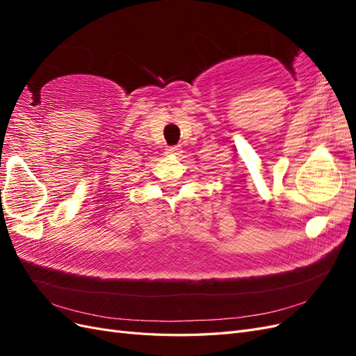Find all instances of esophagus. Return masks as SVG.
<instances>
[{
  "mask_svg": "<svg viewBox=\"0 0 356 356\" xmlns=\"http://www.w3.org/2000/svg\"><path fill=\"white\" fill-rule=\"evenodd\" d=\"M182 153V148L179 145H172L166 148V154L169 156H179Z\"/></svg>",
  "mask_w": 356,
  "mask_h": 356,
  "instance_id": "34e87169",
  "label": "esophagus"
}]
</instances>
